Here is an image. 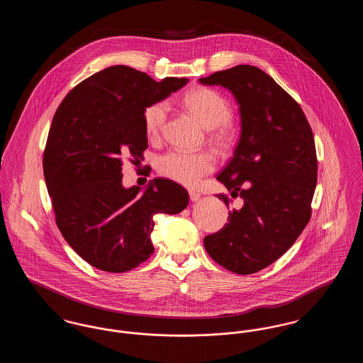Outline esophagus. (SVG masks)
<instances>
[{"mask_svg": "<svg viewBox=\"0 0 363 363\" xmlns=\"http://www.w3.org/2000/svg\"><path fill=\"white\" fill-rule=\"evenodd\" d=\"M200 193H197V191H194V190H189V199L191 201H197L199 199H200Z\"/></svg>", "mask_w": 363, "mask_h": 363, "instance_id": "obj_1", "label": "esophagus"}]
</instances>
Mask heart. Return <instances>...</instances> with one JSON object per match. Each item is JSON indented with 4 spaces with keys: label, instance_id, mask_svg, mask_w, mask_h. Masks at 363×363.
Masks as SVG:
<instances>
[{
    "label": "heart",
    "instance_id": "obj_1",
    "mask_svg": "<svg viewBox=\"0 0 363 363\" xmlns=\"http://www.w3.org/2000/svg\"><path fill=\"white\" fill-rule=\"evenodd\" d=\"M184 106L190 113L208 128L211 141L220 150L230 147L234 138V125L231 122V104L222 94L215 89L199 86L188 92ZM169 117V104L166 101H155L148 104L143 111V122L147 138L152 141L159 140ZM216 169V157L208 151L185 152L172 150L159 156L156 160L157 173L174 182L188 188H196L201 179L213 173Z\"/></svg>",
    "mask_w": 363,
    "mask_h": 363
}]
</instances>
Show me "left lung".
Returning a JSON list of instances; mask_svg holds the SVG:
<instances>
[{
  "instance_id": "8db88e82",
  "label": "left lung",
  "mask_w": 363,
  "mask_h": 363,
  "mask_svg": "<svg viewBox=\"0 0 363 363\" xmlns=\"http://www.w3.org/2000/svg\"><path fill=\"white\" fill-rule=\"evenodd\" d=\"M225 86L240 104L241 138L216 177L243 206L222 230L204 238L208 255L225 269L250 275L281 257L311 216L317 154L301 106L264 70L237 65L201 77ZM218 197L231 204L227 194Z\"/></svg>"
}]
</instances>
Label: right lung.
Returning <instances> with one entry per match:
<instances>
[{
  "label": "right lung",
  "mask_w": 363,
  "mask_h": 363,
  "mask_svg": "<svg viewBox=\"0 0 363 363\" xmlns=\"http://www.w3.org/2000/svg\"><path fill=\"white\" fill-rule=\"evenodd\" d=\"M188 83L155 82L116 65L79 83L58 106L43 152V174L55 223L72 249L92 267L126 272L154 252V215L185 209L189 194L156 178L144 194L122 186L123 159H143L148 147L143 111Z\"/></svg>",
  "instance_id": "add662e5"
}]
</instances>
